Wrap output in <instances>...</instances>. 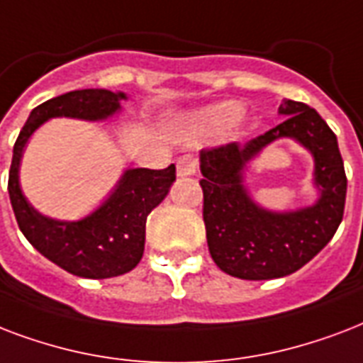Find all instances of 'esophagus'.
I'll return each mask as SVG.
<instances>
[{"mask_svg":"<svg viewBox=\"0 0 363 363\" xmlns=\"http://www.w3.org/2000/svg\"><path fill=\"white\" fill-rule=\"evenodd\" d=\"M196 167H199V161H196V157L182 155L178 159V176H179V178H185V176H193V174L196 172Z\"/></svg>","mask_w":363,"mask_h":363,"instance_id":"1","label":"esophagus"}]
</instances>
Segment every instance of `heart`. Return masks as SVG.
I'll return each instance as SVG.
<instances>
[{
  "label": "heart",
  "mask_w": 363,
  "mask_h": 363,
  "mask_svg": "<svg viewBox=\"0 0 363 363\" xmlns=\"http://www.w3.org/2000/svg\"><path fill=\"white\" fill-rule=\"evenodd\" d=\"M238 113H240V106L237 102H223L204 109L196 121L202 128H221L237 119Z\"/></svg>",
  "instance_id": "b5f03b06"
}]
</instances>
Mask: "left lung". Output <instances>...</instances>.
Masks as SVG:
<instances>
[{"label":"left lung","mask_w":363,"mask_h":363,"mask_svg":"<svg viewBox=\"0 0 363 363\" xmlns=\"http://www.w3.org/2000/svg\"><path fill=\"white\" fill-rule=\"evenodd\" d=\"M286 119L244 145L201 151V187L208 250L216 265L242 280L288 277L313 259L335 235L347 199V174L337 136L307 104L284 100ZM278 137H294L315 155L320 199L311 208L277 214L257 207L242 185L245 162Z\"/></svg>","instance_id":"1"}]
</instances>
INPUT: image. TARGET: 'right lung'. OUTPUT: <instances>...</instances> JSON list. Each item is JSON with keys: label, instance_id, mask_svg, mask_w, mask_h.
<instances>
[{"label": "right lung", "instance_id": "1", "mask_svg": "<svg viewBox=\"0 0 363 363\" xmlns=\"http://www.w3.org/2000/svg\"><path fill=\"white\" fill-rule=\"evenodd\" d=\"M123 98H126L123 92L115 94L104 89H83L50 98L32 109L13 147L7 189L22 235L39 254L81 278L119 277L140 263L145 244V220L167 196L176 179V167L126 170L119 187L96 212L81 221H56L28 204L18 184V164L28 138L47 119H106L119 111Z\"/></svg>", "mask_w": 363, "mask_h": 363}]
</instances>
